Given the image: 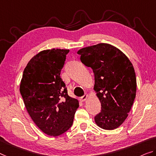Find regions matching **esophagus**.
I'll return each instance as SVG.
<instances>
[{"mask_svg":"<svg viewBox=\"0 0 156 156\" xmlns=\"http://www.w3.org/2000/svg\"><path fill=\"white\" fill-rule=\"evenodd\" d=\"M88 95L87 94V93H86V94H84V95H83L82 97H81L80 100H81V102L85 101V100H86V99H87V98H88Z\"/></svg>","mask_w":156,"mask_h":156,"instance_id":"1","label":"esophagus"}]
</instances>
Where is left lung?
<instances>
[{"label": "left lung", "mask_w": 156, "mask_h": 156, "mask_svg": "<svg viewBox=\"0 0 156 156\" xmlns=\"http://www.w3.org/2000/svg\"><path fill=\"white\" fill-rule=\"evenodd\" d=\"M77 54L94 73V90L102 109L95 116V123L105 130H114L128 117L136 96L133 64L121 50L107 43L82 48Z\"/></svg>", "instance_id": "1"}]
</instances>
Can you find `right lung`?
<instances>
[{"instance_id": "obj_1", "label": "right lung", "mask_w": 156, "mask_h": 156, "mask_svg": "<svg viewBox=\"0 0 156 156\" xmlns=\"http://www.w3.org/2000/svg\"><path fill=\"white\" fill-rule=\"evenodd\" d=\"M69 49L42 51L23 70L20 93L30 118L43 133L61 135L73 125L79 101L70 97L61 78Z\"/></svg>"}]
</instances>
